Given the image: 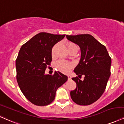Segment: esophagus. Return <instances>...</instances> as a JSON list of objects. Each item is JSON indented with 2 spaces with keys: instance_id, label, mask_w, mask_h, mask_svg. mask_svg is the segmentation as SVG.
Returning a JSON list of instances; mask_svg holds the SVG:
<instances>
[{
  "instance_id": "34e87169",
  "label": "esophagus",
  "mask_w": 124,
  "mask_h": 124,
  "mask_svg": "<svg viewBox=\"0 0 124 124\" xmlns=\"http://www.w3.org/2000/svg\"><path fill=\"white\" fill-rule=\"evenodd\" d=\"M68 79H69V80H71V76L70 75H68Z\"/></svg>"
}]
</instances>
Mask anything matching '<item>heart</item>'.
<instances>
[{
    "instance_id": "1",
    "label": "heart",
    "mask_w": 124,
    "mask_h": 124,
    "mask_svg": "<svg viewBox=\"0 0 124 124\" xmlns=\"http://www.w3.org/2000/svg\"><path fill=\"white\" fill-rule=\"evenodd\" d=\"M58 46V44H56L52 48L51 53L52 55H54L55 54V51L56 49V47ZM68 49L71 48L73 47H77V46L75 44L73 43H68ZM73 66V65L71 63H70V62H66V61H59V62H58L57 64H56V67H57L58 69L59 70H60L62 72L65 73H67L69 72V71L70 70L71 68Z\"/></svg>"
}]
</instances>
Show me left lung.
<instances>
[{
  "label": "left lung",
  "instance_id": "1",
  "mask_svg": "<svg viewBox=\"0 0 124 124\" xmlns=\"http://www.w3.org/2000/svg\"><path fill=\"white\" fill-rule=\"evenodd\" d=\"M67 39L78 45L81 50L80 62L74 70L83 80L71 78L77 84L71 91L74 102L79 105H89L96 102L105 91L110 76L111 59L106 48L89 34L66 35Z\"/></svg>",
  "mask_w": 124,
  "mask_h": 124
}]
</instances>
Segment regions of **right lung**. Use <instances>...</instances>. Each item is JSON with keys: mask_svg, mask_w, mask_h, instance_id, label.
<instances>
[{"mask_svg": "<svg viewBox=\"0 0 124 124\" xmlns=\"http://www.w3.org/2000/svg\"><path fill=\"white\" fill-rule=\"evenodd\" d=\"M65 36L41 32L21 47L16 62L17 80L22 93L34 105L50 104L58 88L68 80L59 71L53 76L45 74L52 61V48Z\"/></svg>", "mask_w": 124, "mask_h": 124, "instance_id": "1", "label": "right lung"}]
</instances>
